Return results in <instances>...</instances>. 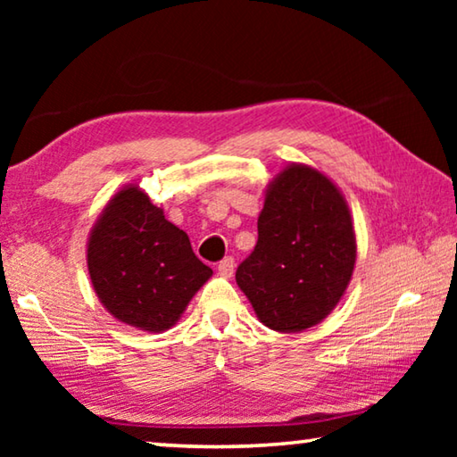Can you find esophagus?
<instances>
[{
    "mask_svg": "<svg viewBox=\"0 0 457 457\" xmlns=\"http://www.w3.org/2000/svg\"><path fill=\"white\" fill-rule=\"evenodd\" d=\"M234 268H236V264H234V258H223V260L220 262V266H218L220 274H221V276H226V278L234 276Z\"/></svg>",
    "mask_w": 457,
    "mask_h": 457,
    "instance_id": "esophagus-1",
    "label": "esophagus"
}]
</instances>
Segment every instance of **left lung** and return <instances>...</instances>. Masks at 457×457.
I'll return each mask as SVG.
<instances>
[{"label":"left lung","instance_id":"left-lung-1","mask_svg":"<svg viewBox=\"0 0 457 457\" xmlns=\"http://www.w3.org/2000/svg\"><path fill=\"white\" fill-rule=\"evenodd\" d=\"M357 237L349 204L319 169L288 163L266 187L258 244L236 282L264 327L303 332L335 311L349 288Z\"/></svg>","mask_w":457,"mask_h":457}]
</instances>
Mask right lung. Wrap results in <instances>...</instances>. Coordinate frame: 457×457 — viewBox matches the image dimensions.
Listing matches in <instances>:
<instances>
[{"instance_id": "obj_1", "label": "right lung", "mask_w": 457, "mask_h": 457, "mask_svg": "<svg viewBox=\"0 0 457 457\" xmlns=\"http://www.w3.org/2000/svg\"><path fill=\"white\" fill-rule=\"evenodd\" d=\"M87 264L100 304L119 322L146 332L175 327L213 274L193 253L189 236L133 183L100 212L88 236Z\"/></svg>"}]
</instances>
